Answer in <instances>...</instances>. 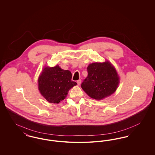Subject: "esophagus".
Wrapping results in <instances>:
<instances>
[{"label":"esophagus","instance_id":"34e87169","mask_svg":"<svg viewBox=\"0 0 155 155\" xmlns=\"http://www.w3.org/2000/svg\"><path fill=\"white\" fill-rule=\"evenodd\" d=\"M77 84H78V85H80L81 83V80H78V81H77Z\"/></svg>","mask_w":155,"mask_h":155}]
</instances>
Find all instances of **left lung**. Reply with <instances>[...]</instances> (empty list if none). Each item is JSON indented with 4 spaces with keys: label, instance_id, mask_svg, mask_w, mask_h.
Returning <instances> with one entry per match:
<instances>
[{
    "label": "left lung",
    "instance_id": "left-lung-1",
    "mask_svg": "<svg viewBox=\"0 0 155 155\" xmlns=\"http://www.w3.org/2000/svg\"><path fill=\"white\" fill-rule=\"evenodd\" d=\"M87 71L88 76L81 84V88L91 97L101 100L116 91L120 78L115 68L109 61L90 64Z\"/></svg>",
    "mask_w": 155,
    "mask_h": 155
}]
</instances>
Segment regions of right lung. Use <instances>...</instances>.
I'll return each instance as SVG.
<instances>
[{"label":"right lung","mask_w":155,"mask_h":155,"mask_svg":"<svg viewBox=\"0 0 155 155\" xmlns=\"http://www.w3.org/2000/svg\"><path fill=\"white\" fill-rule=\"evenodd\" d=\"M71 78V73L61 69L59 65L45 67L38 80V89L47 101L59 103L66 98L68 91L77 84Z\"/></svg>","instance_id":"right-lung-1"}]
</instances>
